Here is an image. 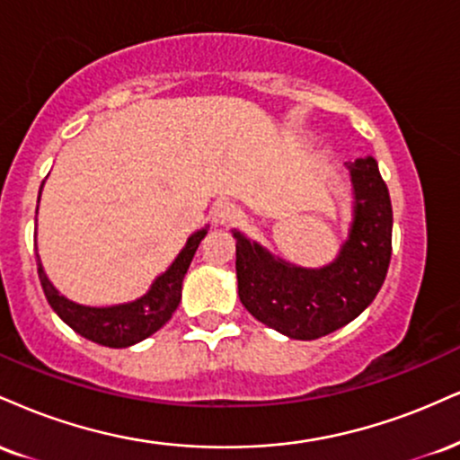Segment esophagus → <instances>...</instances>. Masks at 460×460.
<instances>
[{"mask_svg": "<svg viewBox=\"0 0 460 460\" xmlns=\"http://www.w3.org/2000/svg\"><path fill=\"white\" fill-rule=\"evenodd\" d=\"M237 218V208L231 201H216L212 208V220L216 226H229Z\"/></svg>", "mask_w": 460, "mask_h": 460, "instance_id": "34e87169", "label": "esophagus"}]
</instances>
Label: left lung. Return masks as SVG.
<instances>
[{
    "instance_id": "1",
    "label": "left lung",
    "mask_w": 460,
    "mask_h": 460,
    "mask_svg": "<svg viewBox=\"0 0 460 460\" xmlns=\"http://www.w3.org/2000/svg\"><path fill=\"white\" fill-rule=\"evenodd\" d=\"M351 225L328 265L302 268L276 257L242 231L235 237L237 296L244 308L280 334L314 341L332 334L370 306L392 254V203L373 156L347 163Z\"/></svg>"
}]
</instances>
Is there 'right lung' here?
<instances>
[{"label": "right lung", "instance_id": "add662e5", "mask_svg": "<svg viewBox=\"0 0 460 460\" xmlns=\"http://www.w3.org/2000/svg\"><path fill=\"white\" fill-rule=\"evenodd\" d=\"M38 203H40V195H38ZM208 229L209 226L206 225L203 229L195 231L188 237L184 248L173 259V263L163 274L156 276V280L141 297L132 302L113 304V306H85V304L72 302L70 297L55 289L51 279L44 272L40 254L36 252L38 276H40L44 296H47L53 311L58 313V317L66 325H70L76 334H81L83 339L104 347H113V349L137 345V342L146 341L147 336L163 328L171 319V314L175 313L177 304L181 300L184 276Z\"/></svg>", "mask_w": 460, "mask_h": 460}]
</instances>
